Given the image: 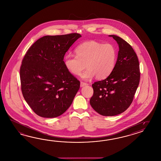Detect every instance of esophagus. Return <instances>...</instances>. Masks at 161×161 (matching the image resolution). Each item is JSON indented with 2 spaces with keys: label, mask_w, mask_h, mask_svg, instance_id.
Returning <instances> with one entry per match:
<instances>
[{
  "label": "esophagus",
  "mask_w": 161,
  "mask_h": 161,
  "mask_svg": "<svg viewBox=\"0 0 161 161\" xmlns=\"http://www.w3.org/2000/svg\"><path fill=\"white\" fill-rule=\"evenodd\" d=\"M87 85H88V84L86 83L83 82H80V87H84V86H87Z\"/></svg>",
  "instance_id": "esophagus-1"
}]
</instances>
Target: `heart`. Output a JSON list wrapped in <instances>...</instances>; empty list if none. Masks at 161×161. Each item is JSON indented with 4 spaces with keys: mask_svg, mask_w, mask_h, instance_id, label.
<instances>
[{
    "mask_svg": "<svg viewBox=\"0 0 161 161\" xmlns=\"http://www.w3.org/2000/svg\"><path fill=\"white\" fill-rule=\"evenodd\" d=\"M76 56L67 54L64 57V64L72 74L79 75L87 68L81 78L90 80L106 78L111 74L116 65L117 50L111 43H102L95 41L85 42L75 49Z\"/></svg>",
    "mask_w": 161,
    "mask_h": 161,
    "instance_id": "b5f03b06",
    "label": "heart"
}]
</instances>
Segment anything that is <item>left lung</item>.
I'll return each instance as SVG.
<instances>
[{"mask_svg":"<svg viewBox=\"0 0 161 161\" xmlns=\"http://www.w3.org/2000/svg\"><path fill=\"white\" fill-rule=\"evenodd\" d=\"M116 41L119 52L116 65L106 79L92 85V107L103 116H115L130 105L140 82L138 58L130 45L116 35H109Z\"/></svg>","mask_w":161,"mask_h":161,"instance_id":"1","label":"left lung"}]
</instances>
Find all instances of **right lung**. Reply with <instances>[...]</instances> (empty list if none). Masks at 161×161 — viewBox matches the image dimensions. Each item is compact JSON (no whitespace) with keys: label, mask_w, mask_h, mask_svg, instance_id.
Returning a JSON list of instances; mask_svg holds the SVG:
<instances>
[{"label":"right lung","mask_w":161,"mask_h":161,"mask_svg":"<svg viewBox=\"0 0 161 161\" xmlns=\"http://www.w3.org/2000/svg\"><path fill=\"white\" fill-rule=\"evenodd\" d=\"M80 34L47 35L39 39L27 51L20 68L23 96L37 115L52 118L70 107L80 82L64 64L65 54Z\"/></svg>","instance_id":"obj_1"}]
</instances>
